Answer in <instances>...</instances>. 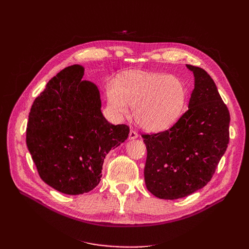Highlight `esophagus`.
<instances>
[{
	"label": "esophagus",
	"instance_id": "34e87169",
	"mask_svg": "<svg viewBox=\"0 0 249 249\" xmlns=\"http://www.w3.org/2000/svg\"><path fill=\"white\" fill-rule=\"evenodd\" d=\"M137 137H138V133H137L136 131L131 130V131H130V134H129V138H130L131 140H133V139H136Z\"/></svg>",
	"mask_w": 249,
	"mask_h": 249
}]
</instances>
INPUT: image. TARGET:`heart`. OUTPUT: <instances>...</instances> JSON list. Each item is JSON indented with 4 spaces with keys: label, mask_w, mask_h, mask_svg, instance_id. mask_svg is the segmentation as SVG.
Here are the masks:
<instances>
[{
    "label": "heart",
    "mask_w": 249,
    "mask_h": 249,
    "mask_svg": "<svg viewBox=\"0 0 249 249\" xmlns=\"http://www.w3.org/2000/svg\"><path fill=\"white\" fill-rule=\"evenodd\" d=\"M111 110L118 116L126 115L127 105L141 127L148 131L168 129L183 114L187 89L183 80L173 74L139 71L119 77L107 87Z\"/></svg>",
    "instance_id": "1"
}]
</instances>
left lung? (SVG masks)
Returning a JSON list of instances; mask_svg holds the SVG:
<instances>
[{
	"instance_id": "obj_1",
	"label": "left lung",
	"mask_w": 249,
	"mask_h": 249,
	"mask_svg": "<svg viewBox=\"0 0 249 249\" xmlns=\"http://www.w3.org/2000/svg\"><path fill=\"white\" fill-rule=\"evenodd\" d=\"M194 74L188 110L170 129L142 135L147 157V190L162 199L188 196L212 178L230 141V112L213 79L187 64Z\"/></svg>"
}]
</instances>
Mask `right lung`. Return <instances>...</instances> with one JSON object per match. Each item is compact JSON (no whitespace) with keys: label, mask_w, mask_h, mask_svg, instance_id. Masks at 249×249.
<instances>
[{"label":"right lung","mask_w":249,"mask_h":249,"mask_svg":"<svg viewBox=\"0 0 249 249\" xmlns=\"http://www.w3.org/2000/svg\"><path fill=\"white\" fill-rule=\"evenodd\" d=\"M74 64L51 79L29 113L26 142L44 183L64 194L87 193L99 185L105 157L129 136L101 111L99 88L82 81Z\"/></svg>","instance_id":"1"}]
</instances>
